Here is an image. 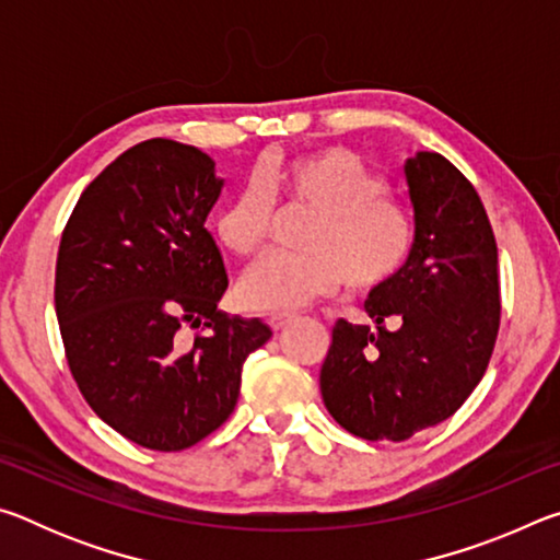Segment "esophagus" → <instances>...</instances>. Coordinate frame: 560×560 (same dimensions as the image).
<instances>
[{
    "label": "esophagus",
    "instance_id": "34e87169",
    "mask_svg": "<svg viewBox=\"0 0 560 560\" xmlns=\"http://www.w3.org/2000/svg\"><path fill=\"white\" fill-rule=\"evenodd\" d=\"M293 320H296V316H291V314H277V316H271L269 318V326H271V330H283L287 326H291Z\"/></svg>",
    "mask_w": 560,
    "mask_h": 560
}]
</instances>
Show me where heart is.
Here are the masks:
<instances>
[{"label": "heart", "mask_w": 560, "mask_h": 560, "mask_svg": "<svg viewBox=\"0 0 560 560\" xmlns=\"http://www.w3.org/2000/svg\"><path fill=\"white\" fill-rule=\"evenodd\" d=\"M271 202L311 214L301 236L306 254L271 257L246 273L240 293L249 308L296 311L338 291L343 281L350 291H375L395 279L412 254V210L348 148H318L259 167L217 217L226 252L254 259L267 249Z\"/></svg>", "instance_id": "1"}]
</instances>
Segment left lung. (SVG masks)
I'll list each match as a JSON object with an SVG mask.
<instances>
[{
	"instance_id": "obj_1",
	"label": "left lung",
	"mask_w": 560,
	"mask_h": 560,
	"mask_svg": "<svg viewBox=\"0 0 560 560\" xmlns=\"http://www.w3.org/2000/svg\"><path fill=\"white\" fill-rule=\"evenodd\" d=\"M405 177L410 259L368 296L373 326L338 320L320 368L328 412L371 442L410 440L457 412L499 334V252L477 189L440 153L407 160Z\"/></svg>"
}]
</instances>
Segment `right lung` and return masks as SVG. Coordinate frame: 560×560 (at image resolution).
I'll return each instance as SVG.
<instances>
[{"label": "right lung", "instance_id": "obj_1", "mask_svg": "<svg viewBox=\"0 0 560 560\" xmlns=\"http://www.w3.org/2000/svg\"><path fill=\"white\" fill-rule=\"evenodd\" d=\"M220 192L210 155L153 138L113 160L63 226L54 303L69 371L140 447L187 450L224 424L246 355L271 338L217 311L230 281L205 220Z\"/></svg>", "mask_w": 560, "mask_h": 560}]
</instances>
